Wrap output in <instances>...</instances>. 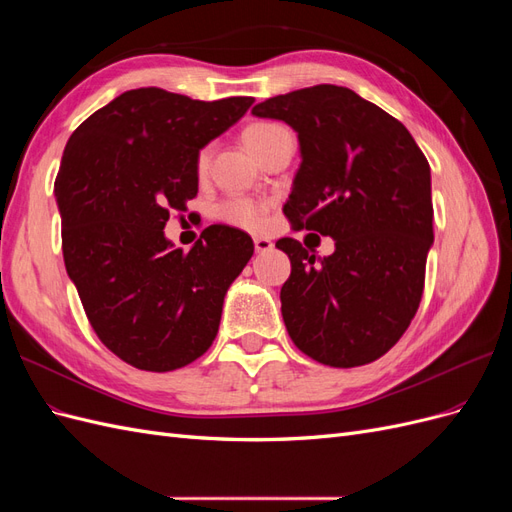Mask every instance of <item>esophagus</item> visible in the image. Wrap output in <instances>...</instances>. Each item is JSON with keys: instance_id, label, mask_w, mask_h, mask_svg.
Instances as JSON below:
<instances>
[{"instance_id": "34e87169", "label": "esophagus", "mask_w": 512, "mask_h": 512, "mask_svg": "<svg viewBox=\"0 0 512 512\" xmlns=\"http://www.w3.org/2000/svg\"><path fill=\"white\" fill-rule=\"evenodd\" d=\"M254 250L256 254H265V252H271L273 250V243L265 237H254Z\"/></svg>"}]
</instances>
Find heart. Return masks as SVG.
I'll list each match as a JSON object with an SVG mask.
<instances>
[{
  "label": "heart",
  "instance_id": "heart-1",
  "mask_svg": "<svg viewBox=\"0 0 512 512\" xmlns=\"http://www.w3.org/2000/svg\"><path fill=\"white\" fill-rule=\"evenodd\" d=\"M282 130H284V126H280V123L256 121V123H250V126L243 130V143L254 153V156H258V151L265 147L277 132H282ZM194 166H196L198 175H205V170L209 166V149L207 147L196 153ZM215 213H218L220 220H224L232 226H239L245 230H260L262 226H265L267 205L260 203V200H254V198L232 196V198L222 200L218 209H215Z\"/></svg>",
  "mask_w": 512,
  "mask_h": 512
}]
</instances>
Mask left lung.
<instances>
[{
  "label": "left lung",
  "mask_w": 512,
  "mask_h": 512,
  "mask_svg": "<svg viewBox=\"0 0 512 512\" xmlns=\"http://www.w3.org/2000/svg\"><path fill=\"white\" fill-rule=\"evenodd\" d=\"M252 115L299 134L301 166L284 205L292 228L335 239L320 265L297 239L275 243L292 265L280 292L290 339L322 365L380 359L423 297L433 243L427 158L404 123L348 87L290 91Z\"/></svg>",
  "instance_id": "obj_1"
}]
</instances>
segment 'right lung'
I'll return each mask as SVG.
<instances>
[{"label":"right lung","mask_w":512,"mask_h":512,"mask_svg":"<svg viewBox=\"0 0 512 512\" xmlns=\"http://www.w3.org/2000/svg\"><path fill=\"white\" fill-rule=\"evenodd\" d=\"M254 98L215 102L130 89L70 136L55 179L61 250L89 324L121 361L173 371L203 356L228 286L254 254L247 232L203 230L190 252L164 237L198 194L196 153Z\"/></svg>","instance_id":"obj_1"}]
</instances>
